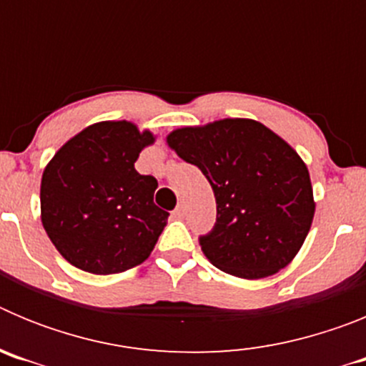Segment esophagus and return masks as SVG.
I'll return each mask as SVG.
<instances>
[{
    "label": "esophagus",
    "instance_id": "1",
    "mask_svg": "<svg viewBox=\"0 0 366 366\" xmlns=\"http://www.w3.org/2000/svg\"><path fill=\"white\" fill-rule=\"evenodd\" d=\"M172 216H174V218H176V219L185 218V207H183V205H179V207H177L176 211L172 212Z\"/></svg>",
    "mask_w": 366,
    "mask_h": 366
}]
</instances>
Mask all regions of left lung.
I'll use <instances>...</instances> for the list:
<instances>
[{"label":"left lung","instance_id":"obj_1","mask_svg":"<svg viewBox=\"0 0 366 366\" xmlns=\"http://www.w3.org/2000/svg\"><path fill=\"white\" fill-rule=\"evenodd\" d=\"M167 144L212 187L216 225L199 238L212 266L258 280L297 257L315 199L308 167L280 135L253 119H219L172 130Z\"/></svg>","mask_w":366,"mask_h":366}]
</instances>
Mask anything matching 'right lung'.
<instances>
[{
  "label": "right lung",
  "instance_id": "obj_1",
  "mask_svg": "<svg viewBox=\"0 0 366 366\" xmlns=\"http://www.w3.org/2000/svg\"><path fill=\"white\" fill-rule=\"evenodd\" d=\"M155 143L130 121H102L71 137L41 176V223L71 266L113 274L143 264L167 225L154 203L157 179L135 161Z\"/></svg>",
  "mask_w": 366,
  "mask_h": 366
}]
</instances>
